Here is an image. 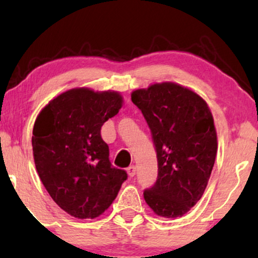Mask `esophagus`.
<instances>
[{
  "label": "esophagus",
  "instance_id": "esophagus-1",
  "mask_svg": "<svg viewBox=\"0 0 258 258\" xmlns=\"http://www.w3.org/2000/svg\"><path fill=\"white\" fill-rule=\"evenodd\" d=\"M126 172H128V175L130 176V177H134L136 174V167L135 165H130V167L126 169Z\"/></svg>",
  "mask_w": 258,
  "mask_h": 258
}]
</instances>
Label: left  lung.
<instances>
[{
  "label": "left lung",
  "mask_w": 258,
  "mask_h": 258,
  "mask_svg": "<svg viewBox=\"0 0 258 258\" xmlns=\"http://www.w3.org/2000/svg\"><path fill=\"white\" fill-rule=\"evenodd\" d=\"M157 156L155 184L143 191L158 216L181 217L202 197L217 153L214 118L206 101L179 84L164 82L133 91Z\"/></svg>",
  "instance_id": "left-lung-1"
}]
</instances>
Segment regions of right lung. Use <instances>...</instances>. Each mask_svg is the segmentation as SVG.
Instances as JSON below:
<instances>
[{
	"instance_id": "obj_1",
	"label": "right lung",
	"mask_w": 258,
	"mask_h": 258,
	"mask_svg": "<svg viewBox=\"0 0 258 258\" xmlns=\"http://www.w3.org/2000/svg\"><path fill=\"white\" fill-rule=\"evenodd\" d=\"M122 107L116 91H66L42 109L33 129L34 161L44 188L76 218H95L110 207L128 175L112 167L101 128Z\"/></svg>"
}]
</instances>
